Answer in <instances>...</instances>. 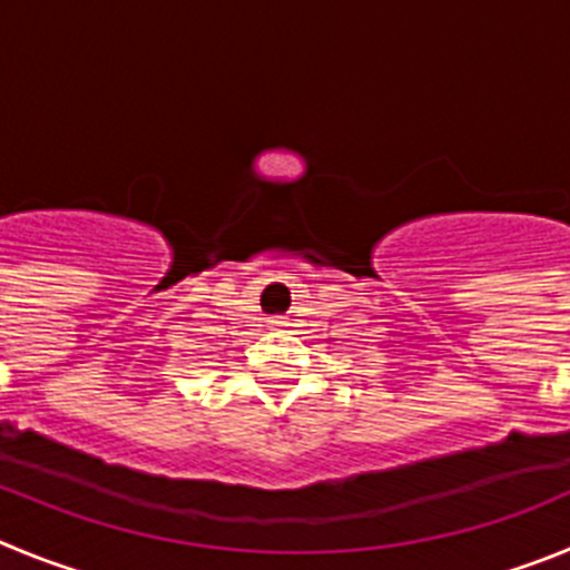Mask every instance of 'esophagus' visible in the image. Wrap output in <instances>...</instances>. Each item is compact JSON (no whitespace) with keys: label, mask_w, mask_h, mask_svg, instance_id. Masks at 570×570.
<instances>
[{"label":"esophagus","mask_w":570,"mask_h":570,"mask_svg":"<svg viewBox=\"0 0 570 570\" xmlns=\"http://www.w3.org/2000/svg\"><path fill=\"white\" fill-rule=\"evenodd\" d=\"M269 326H273V330H284L286 321H284V317H273V321H269Z\"/></svg>","instance_id":"1"}]
</instances>
